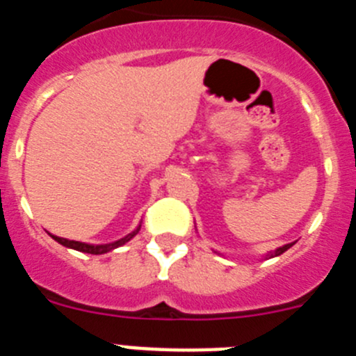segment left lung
I'll list each match as a JSON object with an SVG mask.
<instances>
[{"label":"left lung","mask_w":356,"mask_h":356,"mask_svg":"<svg viewBox=\"0 0 356 356\" xmlns=\"http://www.w3.org/2000/svg\"><path fill=\"white\" fill-rule=\"evenodd\" d=\"M292 244H294V242H291V244H285V246H282V248H276L275 251H269V253L266 254V259H273V257H278V254L285 253V251H287Z\"/></svg>","instance_id":"1"}]
</instances>
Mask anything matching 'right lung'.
I'll return each instance as SVG.
<instances>
[{
	"mask_svg": "<svg viewBox=\"0 0 356 356\" xmlns=\"http://www.w3.org/2000/svg\"><path fill=\"white\" fill-rule=\"evenodd\" d=\"M140 229V225L137 226V228L131 232V234H128L127 237L119 238V241L115 242H110V244H87V242H78V241H69V238H62V237H56V235H51L53 238H55L58 244H62V246L65 248H71V250H76V251H81V253H90V254H103V253H108V251L115 250V248L122 246V244H127L128 241H131V238L135 237V235L139 234Z\"/></svg>",
	"mask_w": 356,
	"mask_h": 356,
	"instance_id": "right-lung-1",
	"label": "right lung"
}]
</instances>
